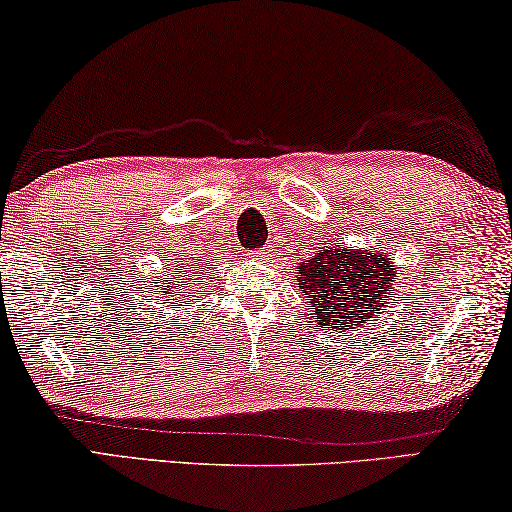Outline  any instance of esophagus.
<instances>
[{
  "mask_svg": "<svg viewBox=\"0 0 512 512\" xmlns=\"http://www.w3.org/2000/svg\"><path fill=\"white\" fill-rule=\"evenodd\" d=\"M254 256H256V258H263V261H265V256H270V249H267V247H263V249H256V251H254Z\"/></svg>",
  "mask_w": 512,
  "mask_h": 512,
  "instance_id": "1",
  "label": "esophagus"
}]
</instances>
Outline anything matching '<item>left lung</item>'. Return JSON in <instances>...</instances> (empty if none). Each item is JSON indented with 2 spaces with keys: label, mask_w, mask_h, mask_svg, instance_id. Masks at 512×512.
I'll return each instance as SVG.
<instances>
[{
  "label": "left lung",
  "mask_w": 512,
  "mask_h": 512,
  "mask_svg": "<svg viewBox=\"0 0 512 512\" xmlns=\"http://www.w3.org/2000/svg\"><path fill=\"white\" fill-rule=\"evenodd\" d=\"M297 288L306 294L317 326L344 333L360 328L391 301L393 265L387 256L369 249H348L342 242L321 245L297 267Z\"/></svg>",
  "instance_id": "8db88e82"
}]
</instances>
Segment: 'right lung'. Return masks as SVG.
Segmentation results:
<instances>
[{
	"instance_id": "add662e5",
	"label": "right lung",
	"mask_w": 512,
	"mask_h": 512,
	"mask_svg": "<svg viewBox=\"0 0 512 512\" xmlns=\"http://www.w3.org/2000/svg\"><path fill=\"white\" fill-rule=\"evenodd\" d=\"M179 267H182V270L173 274V281L157 285V290H164V292H161L159 297H157V301L173 303L175 299H179V303H184L186 297H188V299L195 297V292H197L195 285H197V281H200L202 270L195 272L191 265H184L182 261H179ZM191 287L194 288L193 291L190 290Z\"/></svg>"
}]
</instances>
